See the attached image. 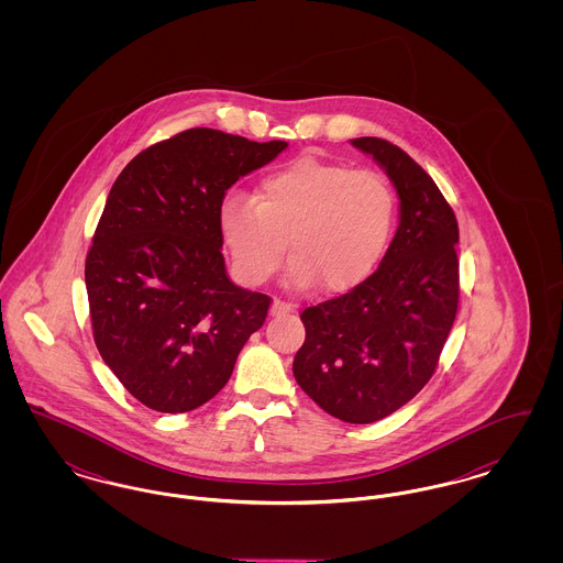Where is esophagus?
Segmentation results:
<instances>
[{
    "instance_id": "1",
    "label": "esophagus",
    "mask_w": 563,
    "mask_h": 563,
    "mask_svg": "<svg viewBox=\"0 0 563 563\" xmlns=\"http://www.w3.org/2000/svg\"><path fill=\"white\" fill-rule=\"evenodd\" d=\"M289 312H294V306H291V303H285V301H280V299H274V303H272V308H269V317L278 319V317H285V314H289Z\"/></svg>"
}]
</instances>
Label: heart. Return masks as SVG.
<instances>
[{
	"label": "heart",
	"instance_id": "b5f03b06",
	"mask_svg": "<svg viewBox=\"0 0 563 563\" xmlns=\"http://www.w3.org/2000/svg\"><path fill=\"white\" fill-rule=\"evenodd\" d=\"M397 221V196L386 177L349 164L299 158L268 173L255 200L230 198L219 230L242 280L260 285L294 257L295 287L346 294L377 268Z\"/></svg>",
	"mask_w": 563,
	"mask_h": 563
}]
</instances>
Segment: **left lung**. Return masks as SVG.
I'll list each match as a JSON object with an SVG mask.
<instances>
[{"label": "left lung", "instance_id": "obj_1", "mask_svg": "<svg viewBox=\"0 0 563 563\" xmlns=\"http://www.w3.org/2000/svg\"><path fill=\"white\" fill-rule=\"evenodd\" d=\"M399 196V228L374 274L349 294L301 312L294 358L301 390L333 418L372 424L429 382L457 310V223L452 207L401 147L361 136Z\"/></svg>", "mask_w": 563, "mask_h": 563}]
</instances>
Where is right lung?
<instances>
[{
    "label": "right lung",
    "mask_w": 563,
    "mask_h": 563,
    "mask_svg": "<svg viewBox=\"0 0 563 563\" xmlns=\"http://www.w3.org/2000/svg\"><path fill=\"white\" fill-rule=\"evenodd\" d=\"M189 129L126 164L86 257L95 344L136 401L184 413L228 384L269 297L234 285L221 255L225 191L287 150Z\"/></svg>",
    "instance_id": "add662e5"
}]
</instances>
